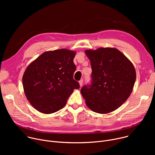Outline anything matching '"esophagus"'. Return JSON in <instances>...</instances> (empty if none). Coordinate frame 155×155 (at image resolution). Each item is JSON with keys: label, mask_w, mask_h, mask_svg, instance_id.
Segmentation results:
<instances>
[{"label": "esophagus", "mask_w": 155, "mask_h": 155, "mask_svg": "<svg viewBox=\"0 0 155 155\" xmlns=\"http://www.w3.org/2000/svg\"><path fill=\"white\" fill-rule=\"evenodd\" d=\"M79 84H80V87H82V86H83V80H80V81H79Z\"/></svg>", "instance_id": "obj_1"}]
</instances>
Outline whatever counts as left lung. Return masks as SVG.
<instances>
[{
	"label": "left lung",
	"instance_id": "8db88e82",
	"mask_svg": "<svg viewBox=\"0 0 155 155\" xmlns=\"http://www.w3.org/2000/svg\"><path fill=\"white\" fill-rule=\"evenodd\" d=\"M91 62L92 82L84 86L81 93L87 107L106 114L120 107L129 97L136 80L134 65L115 48L86 50Z\"/></svg>",
	"mask_w": 155,
	"mask_h": 155
}]
</instances>
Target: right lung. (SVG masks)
<instances>
[{"instance_id": "add662e5", "label": "right lung", "mask_w": 155, "mask_h": 155, "mask_svg": "<svg viewBox=\"0 0 155 155\" xmlns=\"http://www.w3.org/2000/svg\"><path fill=\"white\" fill-rule=\"evenodd\" d=\"M76 51L59 49L44 52L27 67L23 76L26 97L38 112L50 114L66 104L80 84L74 80Z\"/></svg>"}]
</instances>
